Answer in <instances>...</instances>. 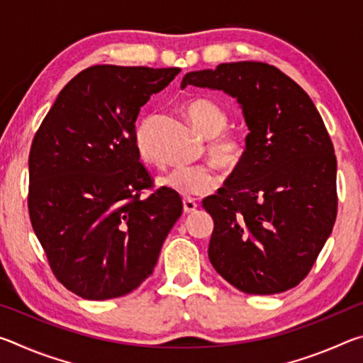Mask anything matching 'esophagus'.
<instances>
[{
  "label": "esophagus",
  "mask_w": 363,
  "mask_h": 363,
  "mask_svg": "<svg viewBox=\"0 0 363 363\" xmlns=\"http://www.w3.org/2000/svg\"><path fill=\"white\" fill-rule=\"evenodd\" d=\"M196 201L195 200H190V199H184L182 200V208H184V213H187V214H190V213H194L195 210H196Z\"/></svg>",
  "instance_id": "esophagus-1"
}]
</instances>
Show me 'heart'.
I'll return each mask as SVG.
<instances>
[{
	"label": "heart",
	"instance_id": "obj_1",
	"mask_svg": "<svg viewBox=\"0 0 363 363\" xmlns=\"http://www.w3.org/2000/svg\"><path fill=\"white\" fill-rule=\"evenodd\" d=\"M189 118L196 130L208 138L206 152L220 168L235 171L248 155L250 140L242 131L227 130L230 116L218 102L211 99L190 101L186 106ZM134 147L139 158L145 163H157L158 155L149 138V125L140 123L134 133ZM220 176L213 163H199L192 167H176L158 177V186L181 196H203L216 190Z\"/></svg>",
	"mask_w": 363,
	"mask_h": 363
}]
</instances>
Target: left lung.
Wrapping results in <instances>:
<instances>
[{
	"mask_svg": "<svg viewBox=\"0 0 363 363\" xmlns=\"http://www.w3.org/2000/svg\"><path fill=\"white\" fill-rule=\"evenodd\" d=\"M187 84L237 97L248 125L247 160L203 208L214 229L213 267L237 290L275 294L303 281L333 230L336 155L314 102L264 62L190 72Z\"/></svg>",
	"mask_w": 363,
	"mask_h": 363,
	"instance_id": "left-lung-1",
	"label": "left lung"
}]
</instances>
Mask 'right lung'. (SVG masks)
<instances>
[{
  "label": "right lung",
  "instance_id": "add662e5",
  "mask_svg": "<svg viewBox=\"0 0 363 363\" xmlns=\"http://www.w3.org/2000/svg\"><path fill=\"white\" fill-rule=\"evenodd\" d=\"M181 69L94 65L60 91L28 155V214L49 267L84 299L131 293L153 272L182 200L139 162L140 107Z\"/></svg>",
  "mask_w": 363,
  "mask_h": 363
}]
</instances>
